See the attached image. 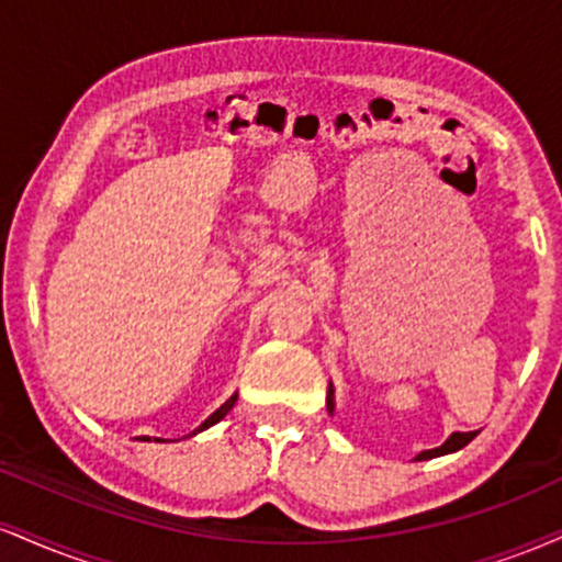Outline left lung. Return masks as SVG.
I'll use <instances>...</instances> for the list:
<instances>
[{
  "instance_id": "left-lung-1",
  "label": "left lung",
  "mask_w": 562,
  "mask_h": 562,
  "mask_svg": "<svg viewBox=\"0 0 562 562\" xmlns=\"http://www.w3.org/2000/svg\"><path fill=\"white\" fill-rule=\"evenodd\" d=\"M327 411H329V414H333V411H335V390H333V382H329V390H327ZM474 437H476V431H452V435H450L448 439H445V442L439 445V448L418 452L416 461H429V458L448 456V452H456V450L465 448V445H469Z\"/></svg>"
}]
</instances>
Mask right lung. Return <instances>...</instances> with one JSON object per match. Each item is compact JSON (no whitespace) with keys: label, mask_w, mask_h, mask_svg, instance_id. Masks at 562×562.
<instances>
[{"label":"right lung","mask_w":562,"mask_h":562,"mask_svg":"<svg viewBox=\"0 0 562 562\" xmlns=\"http://www.w3.org/2000/svg\"><path fill=\"white\" fill-rule=\"evenodd\" d=\"M235 401H238V392H235V395H233V397H229V401H225V403H222V405H220V408H216V411H214V414H212V416H209V418H206V422H204V424H201V427H199V429H193V431H191V435H188V437L199 435V431H204V429H209V427H214V424H216V422H222V418H225V416L229 414V411H233V405H235ZM144 439H148V437H144ZM157 442H165V439H159V437H157Z\"/></svg>","instance_id":"right-lung-1"}]
</instances>
